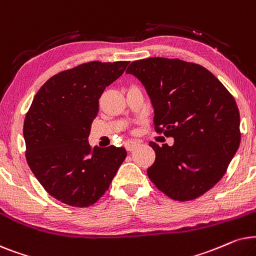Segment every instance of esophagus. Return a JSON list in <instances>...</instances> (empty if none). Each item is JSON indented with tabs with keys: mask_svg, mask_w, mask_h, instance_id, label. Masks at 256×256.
<instances>
[{
	"mask_svg": "<svg viewBox=\"0 0 256 256\" xmlns=\"http://www.w3.org/2000/svg\"><path fill=\"white\" fill-rule=\"evenodd\" d=\"M139 145H140V142H138L136 140H130V142H125V148L128 150V151H134V150L137 148Z\"/></svg>",
	"mask_w": 256,
	"mask_h": 256,
	"instance_id": "34e87169",
	"label": "esophagus"
}]
</instances>
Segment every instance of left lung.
<instances>
[{
	"label": "left lung",
	"mask_w": 256,
	"mask_h": 256,
	"mask_svg": "<svg viewBox=\"0 0 256 256\" xmlns=\"http://www.w3.org/2000/svg\"><path fill=\"white\" fill-rule=\"evenodd\" d=\"M144 85L153 124L174 144L151 142V182L171 199H196L222 178L240 145V114L234 98L212 72L180 60H134L126 70Z\"/></svg>",
	"instance_id": "8db88e82"
}]
</instances>
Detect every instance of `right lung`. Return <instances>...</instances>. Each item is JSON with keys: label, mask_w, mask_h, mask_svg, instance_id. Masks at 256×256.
Here are the masks:
<instances>
[{"label": "right lung", "mask_w": 256, "mask_h": 256, "mask_svg": "<svg viewBox=\"0 0 256 256\" xmlns=\"http://www.w3.org/2000/svg\"><path fill=\"white\" fill-rule=\"evenodd\" d=\"M128 62H88L42 85L24 119L26 158L44 190L74 207L94 205L126 158L124 148H91L88 138L100 98Z\"/></svg>", "instance_id": "add662e5"}]
</instances>
